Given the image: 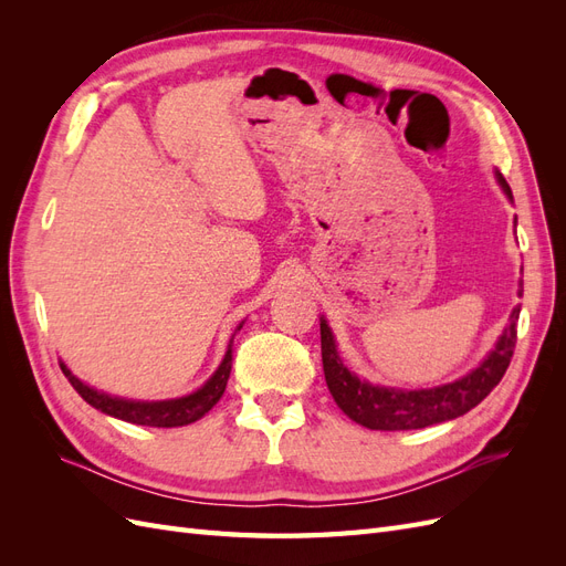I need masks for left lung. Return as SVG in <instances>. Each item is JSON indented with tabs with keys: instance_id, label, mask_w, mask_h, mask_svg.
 <instances>
[{
	"instance_id": "1",
	"label": "left lung",
	"mask_w": 566,
	"mask_h": 566,
	"mask_svg": "<svg viewBox=\"0 0 566 566\" xmlns=\"http://www.w3.org/2000/svg\"><path fill=\"white\" fill-rule=\"evenodd\" d=\"M495 181L512 202V191L503 175L495 169ZM517 227V217H515ZM517 295L522 297V281ZM517 318L520 310H512L505 331L495 339L493 349L484 356V361L472 368L462 378L427 389H401L385 387L361 380L352 373L337 352V342L328 321L321 316V356L325 382L333 394L335 403L345 410L354 422L368 427V430L399 432V430H422L437 422H447L465 416L476 403H482L491 389L501 382L505 375L512 352L517 342Z\"/></svg>"
}]
</instances>
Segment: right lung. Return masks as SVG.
<instances>
[{
  "label": "right lung",
  "instance_id": "obj_1",
  "mask_svg": "<svg viewBox=\"0 0 566 566\" xmlns=\"http://www.w3.org/2000/svg\"><path fill=\"white\" fill-rule=\"evenodd\" d=\"M243 323L238 325L235 331H241ZM231 347H233V337L229 342L224 358H221L219 368L210 375L208 382L200 385L196 391L186 394V397L163 399V401H139V399L113 397V394H106V391L90 387L87 382H82L63 361H59V364H61V370L67 378V382L73 385V389L90 406L101 410V413L132 422V424H144V427H184V424H191V422L200 420L221 399V394H224L229 375H231V364H233Z\"/></svg>",
  "mask_w": 566,
  "mask_h": 566
}]
</instances>
